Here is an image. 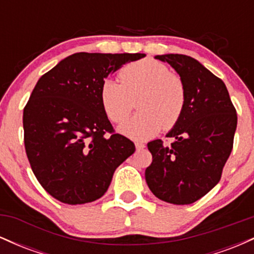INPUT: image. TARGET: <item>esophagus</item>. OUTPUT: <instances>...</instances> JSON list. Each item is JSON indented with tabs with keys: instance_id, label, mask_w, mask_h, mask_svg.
I'll return each mask as SVG.
<instances>
[{
	"instance_id": "obj_1",
	"label": "esophagus",
	"mask_w": 254,
	"mask_h": 254,
	"mask_svg": "<svg viewBox=\"0 0 254 254\" xmlns=\"http://www.w3.org/2000/svg\"><path fill=\"white\" fill-rule=\"evenodd\" d=\"M135 147H136L137 150H141V149H143V148L145 147V144L142 143V142H136Z\"/></svg>"
}]
</instances>
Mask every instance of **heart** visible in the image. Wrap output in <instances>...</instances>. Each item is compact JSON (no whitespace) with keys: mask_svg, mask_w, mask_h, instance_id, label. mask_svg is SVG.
<instances>
[{"mask_svg":"<svg viewBox=\"0 0 254 254\" xmlns=\"http://www.w3.org/2000/svg\"><path fill=\"white\" fill-rule=\"evenodd\" d=\"M121 80L107 77L101 82V106L113 123L127 118L137 99L136 115L119 127L121 133L135 141H147L162 129L178 124L186 106V87L179 75L153 58L127 64L119 72Z\"/></svg>","mask_w":254,"mask_h":254,"instance_id":"1","label":"heart"}]
</instances>
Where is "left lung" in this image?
<instances>
[{
	"instance_id": "1",
	"label": "left lung",
	"mask_w": 254,
	"mask_h": 254,
	"mask_svg": "<svg viewBox=\"0 0 254 254\" xmlns=\"http://www.w3.org/2000/svg\"><path fill=\"white\" fill-rule=\"evenodd\" d=\"M167 62L183 78L186 106L176 127L161 139L148 143L153 161L145 182L159 199L184 205L205 196L220 182L232 153L237 130V110L226 84L197 60L185 55L155 56Z\"/></svg>"
}]
</instances>
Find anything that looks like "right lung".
I'll return each instance as SVG.
<instances>
[{
	"label": "right lung",
	"instance_id": "1",
	"mask_svg": "<svg viewBox=\"0 0 254 254\" xmlns=\"http://www.w3.org/2000/svg\"><path fill=\"white\" fill-rule=\"evenodd\" d=\"M144 54L77 52L44 74L24 109L28 161L44 190L65 204L97 200L119 165L135 151L115 133L101 106L100 86Z\"/></svg>",
	"mask_w": 254,
	"mask_h": 254
}]
</instances>
